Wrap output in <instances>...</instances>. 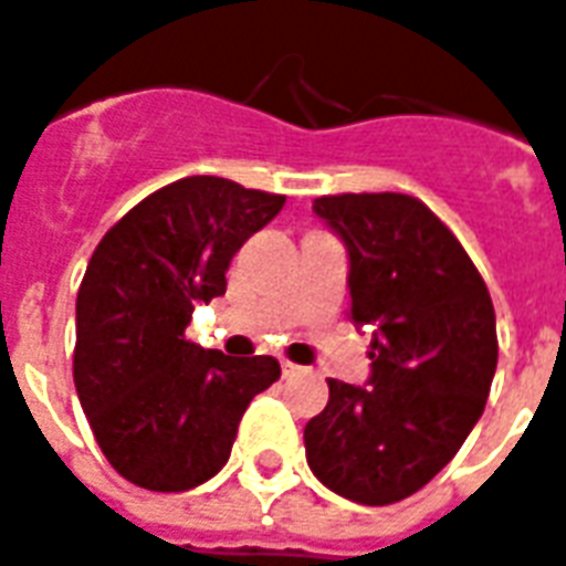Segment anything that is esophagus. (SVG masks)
I'll list each match as a JSON object with an SVG mask.
<instances>
[{
  "label": "esophagus",
  "mask_w": 566,
  "mask_h": 566,
  "mask_svg": "<svg viewBox=\"0 0 566 566\" xmlns=\"http://www.w3.org/2000/svg\"><path fill=\"white\" fill-rule=\"evenodd\" d=\"M282 371H284V378H291V375H300L303 368L294 366V363H287V359H284V363H282Z\"/></svg>",
  "instance_id": "1"
}]
</instances>
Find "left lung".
Wrapping results in <instances>:
<instances>
[{
    "mask_svg": "<svg viewBox=\"0 0 566 566\" xmlns=\"http://www.w3.org/2000/svg\"><path fill=\"white\" fill-rule=\"evenodd\" d=\"M347 245L354 324H371V378H329L305 459L336 495L384 506L450 462L489 399L495 305L462 242L411 195H326L312 207Z\"/></svg>",
    "mask_w": 566,
    "mask_h": 566,
    "instance_id": "8db88e82",
    "label": "left lung"
}]
</instances>
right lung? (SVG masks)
Segmentation results:
<instances>
[{
  "instance_id": "right-lung-1",
  "label": "right lung",
  "mask_w": 566,
  "mask_h": 566,
  "mask_svg": "<svg viewBox=\"0 0 566 566\" xmlns=\"http://www.w3.org/2000/svg\"><path fill=\"white\" fill-rule=\"evenodd\" d=\"M284 195L221 177L158 188L116 221L77 291L74 387L107 462L149 492L216 476L249 401L279 380L272 357H228L186 338L195 305L224 294L233 254Z\"/></svg>"
}]
</instances>
